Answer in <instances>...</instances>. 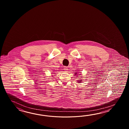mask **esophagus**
Here are the masks:
<instances>
[{
	"label": "esophagus",
	"instance_id": "esophagus-1",
	"mask_svg": "<svg viewBox=\"0 0 129 129\" xmlns=\"http://www.w3.org/2000/svg\"><path fill=\"white\" fill-rule=\"evenodd\" d=\"M64 71H67V70H68V67H67V66H64Z\"/></svg>",
	"mask_w": 129,
	"mask_h": 129
}]
</instances>
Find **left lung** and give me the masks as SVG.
Masks as SVG:
<instances>
[{"label": "left lung", "mask_w": 129, "mask_h": 129, "mask_svg": "<svg viewBox=\"0 0 129 129\" xmlns=\"http://www.w3.org/2000/svg\"><path fill=\"white\" fill-rule=\"evenodd\" d=\"M76 73V74H75V75H77V73ZM82 81H81V80H79V81H78V83H80V82H81Z\"/></svg>", "instance_id": "obj_1"}]
</instances>
